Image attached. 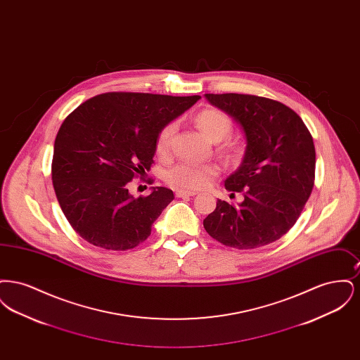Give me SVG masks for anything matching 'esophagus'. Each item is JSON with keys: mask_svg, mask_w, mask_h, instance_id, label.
Here are the masks:
<instances>
[{"mask_svg": "<svg viewBox=\"0 0 360 360\" xmlns=\"http://www.w3.org/2000/svg\"><path fill=\"white\" fill-rule=\"evenodd\" d=\"M195 194H197V191H191V190H176V193H175V195H176L178 198L193 197V195H195Z\"/></svg>", "mask_w": 360, "mask_h": 360, "instance_id": "esophagus-1", "label": "esophagus"}]
</instances>
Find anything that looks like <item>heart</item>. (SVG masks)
Instances as JSON below:
<instances>
[{"instance_id":"1","label":"heart","mask_w":360,"mask_h":360,"mask_svg":"<svg viewBox=\"0 0 360 360\" xmlns=\"http://www.w3.org/2000/svg\"><path fill=\"white\" fill-rule=\"evenodd\" d=\"M197 125L206 137L213 141H221L232 131V121L219 109H205L197 116ZM176 132V124H166L156 137V153L167 156L172 151V139ZM220 172L216 163H194L179 162L165 172V181L172 188H202L207 186Z\"/></svg>"}]
</instances>
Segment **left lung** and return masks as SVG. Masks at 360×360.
<instances>
[{"label":"left lung","instance_id":"1","mask_svg":"<svg viewBox=\"0 0 360 360\" xmlns=\"http://www.w3.org/2000/svg\"><path fill=\"white\" fill-rule=\"evenodd\" d=\"M239 122L247 147L225 188L238 206L217 201L204 228L226 247L254 250L281 239L298 220L314 185L316 150L302 119L279 101L252 94H205Z\"/></svg>","mask_w":360,"mask_h":360}]
</instances>
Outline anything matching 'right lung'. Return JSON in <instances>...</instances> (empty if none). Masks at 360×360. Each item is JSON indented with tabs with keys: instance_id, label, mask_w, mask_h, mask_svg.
<instances>
[{
	"instance_id": "1",
	"label": "right lung",
	"mask_w": 360,
	"mask_h": 360,
	"mask_svg": "<svg viewBox=\"0 0 360 360\" xmlns=\"http://www.w3.org/2000/svg\"><path fill=\"white\" fill-rule=\"evenodd\" d=\"M201 97L110 91L72 110L53 144L52 185L72 229L108 251L135 248L174 200L153 188L135 198L128 184L154 163L159 131Z\"/></svg>"
}]
</instances>
